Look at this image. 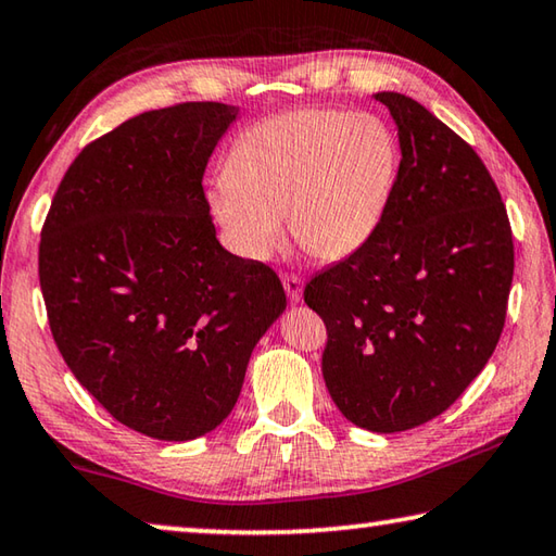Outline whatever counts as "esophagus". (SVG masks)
<instances>
[{
	"label": "esophagus",
	"instance_id": "esophagus-1",
	"mask_svg": "<svg viewBox=\"0 0 556 556\" xmlns=\"http://www.w3.org/2000/svg\"><path fill=\"white\" fill-rule=\"evenodd\" d=\"M281 285H285V291L291 304L301 301V291H304V281H301L299 275H281Z\"/></svg>",
	"mask_w": 556,
	"mask_h": 556
}]
</instances>
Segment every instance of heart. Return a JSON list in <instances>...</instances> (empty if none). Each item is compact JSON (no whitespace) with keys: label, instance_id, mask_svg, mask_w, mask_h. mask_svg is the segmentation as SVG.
<instances>
[{"label":"heart","instance_id":"heart-1","mask_svg":"<svg viewBox=\"0 0 556 556\" xmlns=\"http://www.w3.org/2000/svg\"><path fill=\"white\" fill-rule=\"evenodd\" d=\"M400 149L380 117L299 110L262 119L232 144L208 205L232 252L265 262L285 240L318 260H343L368 244L390 208Z\"/></svg>","mask_w":556,"mask_h":556}]
</instances>
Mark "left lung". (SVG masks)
Instances as JSON below:
<instances>
[{
  "label": "left lung",
  "mask_w": 556,
  "mask_h": 556,
  "mask_svg": "<svg viewBox=\"0 0 556 556\" xmlns=\"http://www.w3.org/2000/svg\"><path fill=\"white\" fill-rule=\"evenodd\" d=\"M400 135L390 208L368 244L308 281L321 370L355 427L392 434L439 417L501 341L515 248L476 149L400 92H378Z\"/></svg>",
  "instance_id": "8db88e82"
}]
</instances>
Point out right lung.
Listing matches in <instances>:
<instances>
[{
	"mask_svg": "<svg viewBox=\"0 0 556 556\" xmlns=\"http://www.w3.org/2000/svg\"><path fill=\"white\" fill-rule=\"evenodd\" d=\"M235 115L181 102L122 122L75 156L41 228L39 281L65 365L152 439L218 427L287 308L275 269L215 238L203 174Z\"/></svg>",
	"mask_w": 556,
	"mask_h": 556,
	"instance_id": "1",
	"label": "right lung"
}]
</instances>
